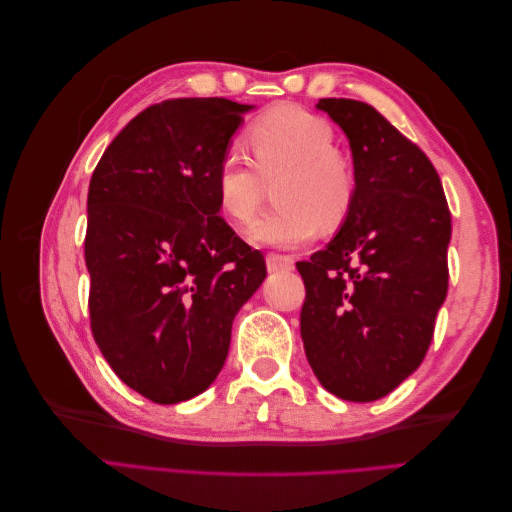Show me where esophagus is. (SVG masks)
I'll list each match as a JSON object with an SVG mask.
<instances>
[{
    "label": "esophagus",
    "instance_id": "obj_1",
    "mask_svg": "<svg viewBox=\"0 0 512 512\" xmlns=\"http://www.w3.org/2000/svg\"><path fill=\"white\" fill-rule=\"evenodd\" d=\"M294 267V258L290 254H267V269L275 271H290Z\"/></svg>",
    "mask_w": 512,
    "mask_h": 512
}]
</instances>
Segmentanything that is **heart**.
<instances>
[{
  "label": "heart",
  "instance_id": "b5f03b06",
  "mask_svg": "<svg viewBox=\"0 0 512 512\" xmlns=\"http://www.w3.org/2000/svg\"><path fill=\"white\" fill-rule=\"evenodd\" d=\"M252 158L228 145L213 170L215 196L230 222L250 224L265 194L277 183L275 209L250 228L258 245L292 247L312 239L318 226L335 230L354 205L356 177L350 162L335 151L329 119L294 104H277L258 115L245 130Z\"/></svg>",
  "mask_w": 512,
  "mask_h": 512
}]
</instances>
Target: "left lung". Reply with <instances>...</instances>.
I'll return each instance as SVG.
<instances>
[{
	"mask_svg": "<svg viewBox=\"0 0 512 512\" xmlns=\"http://www.w3.org/2000/svg\"><path fill=\"white\" fill-rule=\"evenodd\" d=\"M316 106L348 136L356 194L335 239L297 262L303 348L329 393L376 401L429 350L448 290L451 211L429 158L374 106Z\"/></svg>",
	"mask_w": 512,
	"mask_h": 512,
	"instance_id": "left-lung-1",
	"label": "left lung"
}]
</instances>
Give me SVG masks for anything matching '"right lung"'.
<instances>
[{
	"label": "right lung",
	"mask_w": 512,
	"mask_h": 512,
	"mask_svg": "<svg viewBox=\"0 0 512 512\" xmlns=\"http://www.w3.org/2000/svg\"><path fill=\"white\" fill-rule=\"evenodd\" d=\"M250 104L173 98L106 147L87 194L91 333L106 363L156 404L209 389L265 258L220 213L213 170Z\"/></svg>",
	"instance_id": "1"
}]
</instances>
